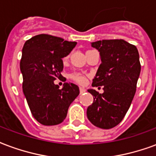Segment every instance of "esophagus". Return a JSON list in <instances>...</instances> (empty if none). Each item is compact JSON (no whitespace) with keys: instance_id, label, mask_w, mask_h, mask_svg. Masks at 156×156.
<instances>
[{"instance_id":"obj_1","label":"esophagus","mask_w":156,"mask_h":156,"mask_svg":"<svg viewBox=\"0 0 156 156\" xmlns=\"http://www.w3.org/2000/svg\"><path fill=\"white\" fill-rule=\"evenodd\" d=\"M79 91H80V94H83V93L86 92V89H85L84 88H82V87H80V88H79Z\"/></svg>"}]
</instances>
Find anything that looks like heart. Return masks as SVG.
I'll return each instance as SVG.
<instances>
[{"mask_svg": "<svg viewBox=\"0 0 156 156\" xmlns=\"http://www.w3.org/2000/svg\"><path fill=\"white\" fill-rule=\"evenodd\" d=\"M71 78L73 80H74L75 82H77L80 84H84L85 83L87 82V78L86 76L82 73H73L71 75Z\"/></svg>", "mask_w": 156, "mask_h": 156, "instance_id": "heart-1", "label": "heart"}]
</instances>
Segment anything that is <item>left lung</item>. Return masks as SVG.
<instances>
[{"mask_svg":"<svg viewBox=\"0 0 156 156\" xmlns=\"http://www.w3.org/2000/svg\"><path fill=\"white\" fill-rule=\"evenodd\" d=\"M91 45L99 51L102 62L92 86H103L104 93L88 89L94 103L87 108V116L96 127L108 129L120 123L130 107L140 73V56L136 47L123 39Z\"/></svg>","mask_w":156,"mask_h":156,"instance_id":"8db88e82","label":"left lung"}]
</instances>
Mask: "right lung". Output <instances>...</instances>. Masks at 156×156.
<instances>
[{
    "mask_svg": "<svg viewBox=\"0 0 156 156\" xmlns=\"http://www.w3.org/2000/svg\"><path fill=\"white\" fill-rule=\"evenodd\" d=\"M76 44V41L40 34L23 46L20 62L22 90L32 116L43 125L61 124L79 94V88L74 83H64L61 89L54 83V80L62 77V58L68 56Z\"/></svg>",
    "mask_w": 156,
    "mask_h": 156,
    "instance_id": "1",
    "label": "right lung"
}]
</instances>
